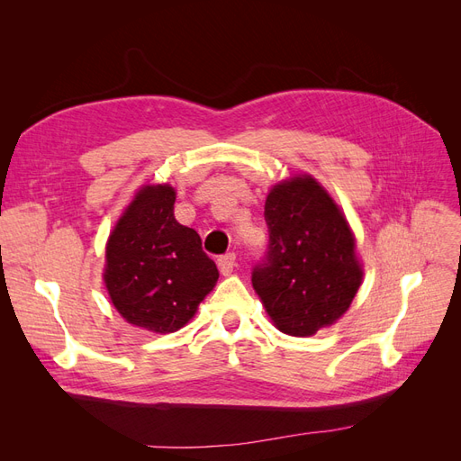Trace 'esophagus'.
<instances>
[{
    "instance_id": "esophagus-1",
    "label": "esophagus",
    "mask_w": 461,
    "mask_h": 461,
    "mask_svg": "<svg viewBox=\"0 0 461 461\" xmlns=\"http://www.w3.org/2000/svg\"><path fill=\"white\" fill-rule=\"evenodd\" d=\"M217 265H219V271L222 275H230L232 269H234V265H236V256L232 252H229L225 256H219Z\"/></svg>"
}]
</instances>
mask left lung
Instances as JSON below:
<instances>
[{"mask_svg":"<svg viewBox=\"0 0 461 461\" xmlns=\"http://www.w3.org/2000/svg\"><path fill=\"white\" fill-rule=\"evenodd\" d=\"M265 222L269 244L252 285L278 330L310 337L346 313L361 285L352 230L312 176L276 185L265 202Z\"/></svg>","mask_w":461,"mask_h":461,"instance_id":"obj_1","label":"left lung"}]
</instances>
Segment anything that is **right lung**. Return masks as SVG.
Listing matches in <instances>:
<instances>
[{
	"label": "right lung",
	"mask_w": 461,
	"mask_h": 461,
	"mask_svg": "<svg viewBox=\"0 0 461 461\" xmlns=\"http://www.w3.org/2000/svg\"><path fill=\"white\" fill-rule=\"evenodd\" d=\"M175 198L169 185L144 186L105 252L104 281L117 312L161 334L185 327L219 278L200 234L175 219Z\"/></svg>",
	"instance_id": "obj_1"
}]
</instances>
